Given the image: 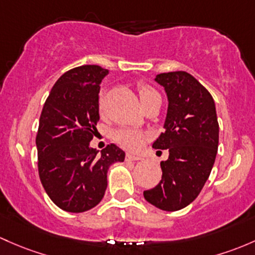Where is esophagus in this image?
Segmentation results:
<instances>
[{
    "label": "esophagus",
    "instance_id": "obj_1",
    "mask_svg": "<svg viewBox=\"0 0 255 255\" xmlns=\"http://www.w3.org/2000/svg\"><path fill=\"white\" fill-rule=\"evenodd\" d=\"M126 159H127L128 161H140V160H143V157L139 156V155L129 154V152H128V154L126 155Z\"/></svg>",
    "mask_w": 255,
    "mask_h": 255
}]
</instances>
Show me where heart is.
<instances>
[{
  "instance_id": "heart-1",
  "label": "heart",
  "mask_w": 255,
  "mask_h": 255,
  "mask_svg": "<svg viewBox=\"0 0 255 255\" xmlns=\"http://www.w3.org/2000/svg\"><path fill=\"white\" fill-rule=\"evenodd\" d=\"M139 96H140L141 104L148 103L149 100H151L152 98H156L159 96V94L155 92L151 87L145 84H140L138 87ZM99 105H100V110L103 111L104 106H105V100H104V96H100V101H99ZM114 138L117 143L121 144L122 146L127 149H139L143 145L144 140H145V134L140 130L134 129V128H120L116 132L114 133Z\"/></svg>"
}]
</instances>
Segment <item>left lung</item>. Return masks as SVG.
Masks as SVG:
<instances>
[{"label": "left lung", "instance_id": "8db88e82", "mask_svg": "<svg viewBox=\"0 0 255 255\" xmlns=\"http://www.w3.org/2000/svg\"><path fill=\"white\" fill-rule=\"evenodd\" d=\"M155 82L165 89L168 107L163 133L152 148L168 150L160 162V183L144 198L165 211L189 205L204 187L215 162L219 146V123L210 93L187 72L157 74Z\"/></svg>", "mask_w": 255, "mask_h": 255}]
</instances>
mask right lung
<instances>
[{"label":"right lung","instance_id":"right-lung-1","mask_svg":"<svg viewBox=\"0 0 255 255\" xmlns=\"http://www.w3.org/2000/svg\"><path fill=\"white\" fill-rule=\"evenodd\" d=\"M107 69L85 64L58 78L45 101L36 134L37 167L45 192L60 209L84 213L101 202L107 171L125 161L110 144L99 154L90 148L99 116V93Z\"/></svg>","mask_w":255,"mask_h":255}]
</instances>
